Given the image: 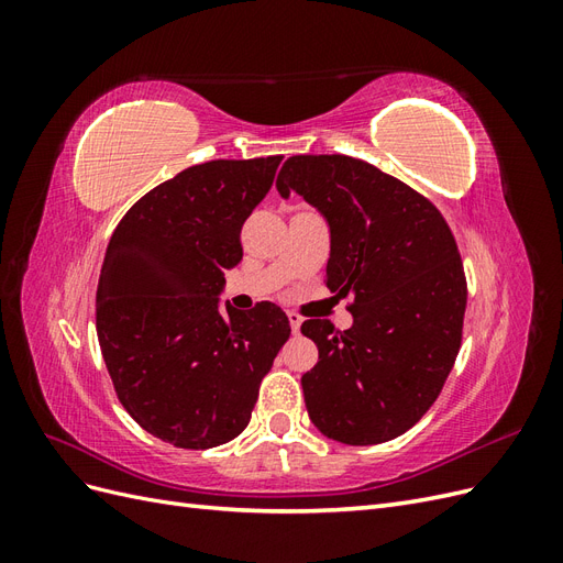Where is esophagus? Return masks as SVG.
Here are the masks:
<instances>
[{"instance_id": "esophagus-1", "label": "esophagus", "mask_w": 563, "mask_h": 563, "mask_svg": "<svg viewBox=\"0 0 563 563\" xmlns=\"http://www.w3.org/2000/svg\"><path fill=\"white\" fill-rule=\"evenodd\" d=\"M286 317H288V323H291V329H294V333H298V329H300V323H302V317H300L298 312H286Z\"/></svg>"}]
</instances>
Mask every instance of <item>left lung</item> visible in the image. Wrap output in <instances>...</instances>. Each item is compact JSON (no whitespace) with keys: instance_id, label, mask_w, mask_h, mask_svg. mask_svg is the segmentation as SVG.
<instances>
[{"instance_id":"left-lung-1","label":"left lung","mask_w":563,"mask_h":563,"mask_svg":"<svg viewBox=\"0 0 563 563\" xmlns=\"http://www.w3.org/2000/svg\"><path fill=\"white\" fill-rule=\"evenodd\" d=\"M277 190L327 220L323 282L354 298L347 331L300 327L319 350L300 378L310 420L340 444H383L428 413L457 356L467 286L453 234L422 195L354 157H288Z\"/></svg>"}]
</instances>
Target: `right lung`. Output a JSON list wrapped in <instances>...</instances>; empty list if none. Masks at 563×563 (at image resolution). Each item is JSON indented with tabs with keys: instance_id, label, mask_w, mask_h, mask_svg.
Returning <instances> with one entry per match:
<instances>
[{
	"instance_id": "right-lung-1",
	"label": "right lung",
	"mask_w": 563,
	"mask_h": 563,
	"mask_svg": "<svg viewBox=\"0 0 563 563\" xmlns=\"http://www.w3.org/2000/svg\"><path fill=\"white\" fill-rule=\"evenodd\" d=\"M282 157L185 168L117 225L96 294L98 343L119 401L178 449L240 437L258 387L291 335L275 302L242 312L220 294L242 261V225Z\"/></svg>"
}]
</instances>
